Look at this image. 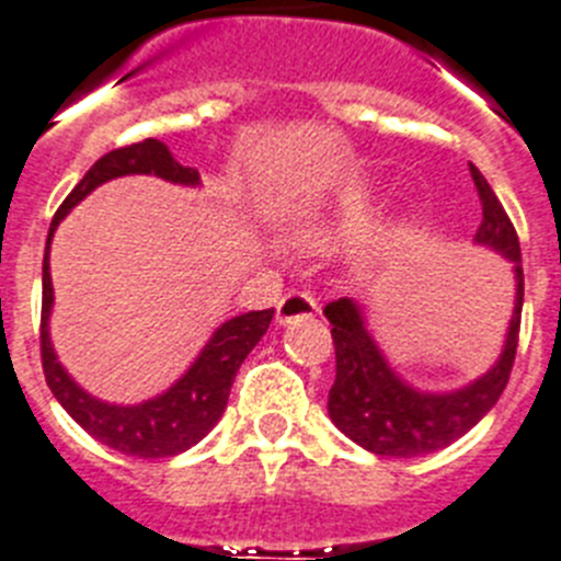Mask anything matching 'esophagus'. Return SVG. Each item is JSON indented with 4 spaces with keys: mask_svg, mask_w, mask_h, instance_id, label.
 <instances>
[{
    "mask_svg": "<svg viewBox=\"0 0 561 561\" xmlns=\"http://www.w3.org/2000/svg\"><path fill=\"white\" fill-rule=\"evenodd\" d=\"M319 313V301L310 294H301V290H290V294L282 296L279 308H276V321L279 324H294V321L313 319Z\"/></svg>",
    "mask_w": 561,
    "mask_h": 561,
    "instance_id": "1",
    "label": "esophagus"
}]
</instances>
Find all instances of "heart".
Masks as SVG:
<instances>
[{
	"mask_svg": "<svg viewBox=\"0 0 561 561\" xmlns=\"http://www.w3.org/2000/svg\"><path fill=\"white\" fill-rule=\"evenodd\" d=\"M358 228H362V217L347 211V214H341V217H335V220L324 222L321 228L308 231L305 237H301V240H305V245H310V248H324L335 240H344V237L355 233Z\"/></svg>",
	"mask_w": 561,
	"mask_h": 561,
	"instance_id": "1",
	"label": "heart"
}]
</instances>
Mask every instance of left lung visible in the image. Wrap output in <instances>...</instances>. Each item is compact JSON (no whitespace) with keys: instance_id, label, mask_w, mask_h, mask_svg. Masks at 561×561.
Masks as SVG:
<instances>
[{"instance_id":"left-lung-1","label":"left lung","mask_w":561,"mask_h":561,"mask_svg":"<svg viewBox=\"0 0 561 561\" xmlns=\"http://www.w3.org/2000/svg\"><path fill=\"white\" fill-rule=\"evenodd\" d=\"M469 169L483 199V222L477 228L474 242L500 253L514 271V313L505 330L503 350L480 378L451 392L412 387L389 367L358 301L339 299L324 308V316L333 324L330 333L335 344V381L328 396L330 421L373 455L421 457L446 449L489 415L508 383L523 316V253L508 214L489 180L474 163H469Z\"/></svg>"}]
</instances>
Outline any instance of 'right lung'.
Returning a JSON list of instances; mask_svg holds the SVG:
<instances>
[{
  "label": "right lung",
  "mask_w": 561,
  "mask_h": 561,
  "mask_svg": "<svg viewBox=\"0 0 561 561\" xmlns=\"http://www.w3.org/2000/svg\"><path fill=\"white\" fill-rule=\"evenodd\" d=\"M126 174H154L160 180L178 183V186L197 188V169L178 163L169 152V146L158 138H146L140 144L112 149L101 160L90 165V172L81 178L76 188L67 194L61 208L56 211L47 231L45 265H42V367L56 401L67 409V415L87 428L92 437L121 455L144 457H174L192 449L194 443L217 426L226 412L228 392L237 378V369L248 358L267 324L274 319L271 310H251V313L233 316L226 324L214 330L208 344L199 350L192 367L180 375L172 387L140 403H110L90 396L84 387L72 381V375L61 367L50 341V310H53V279H50V242L58 222L81 203L90 192L104 186L106 180L126 178Z\"/></svg>",
  "instance_id": "right-lung-1"
}]
</instances>
